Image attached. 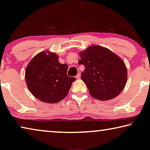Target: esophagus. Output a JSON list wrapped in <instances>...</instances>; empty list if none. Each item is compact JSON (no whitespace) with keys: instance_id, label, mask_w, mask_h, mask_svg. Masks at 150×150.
Returning <instances> with one entry per match:
<instances>
[{"instance_id":"obj_1","label":"esophagus","mask_w":150,"mask_h":150,"mask_svg":"<svg viewBox=\"0 0 150 150\" xmlns=\"http://www.w3.org/2000/svg\"><path fill=\"white\" fill-rule=\"evenodd\" d=\"M80 77H81V74H80V73H78V74H77V75H76V78H77V79H79Z\"/></svg>"}]
</instances>
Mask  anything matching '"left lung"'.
Listing matches in <instances>:
<instances>
[{"label":"left lung","mask_w":150,"mask_h":150,"mask_svg":"<svg viewBox=\"0 0 150 150\" xmlns=\"http://www.w3.org/2000/svg\"><path fill=\"white\" fill-rule=\"evenodd\" d=\"M79 64L85 66L81 73L93 98L108 100L117 96L125 87L127 69L120 57L107 48L92 45L81 52Z\"/></svg>","instance_id":"left-lung-1"}]
</instances>
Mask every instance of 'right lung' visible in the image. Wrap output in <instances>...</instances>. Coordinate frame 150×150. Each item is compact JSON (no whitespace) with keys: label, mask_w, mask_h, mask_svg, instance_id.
<instances>
[{"label":"right lung","mask_w":150,"mask_h":150,"mask_svg":"<svg viewBox=\"0 0 150 150\" xmlns=\"http://www.w3.org/2000/svg\"><path fill=\"white\" fill-rule=\"evenodd\" d=\"M67 65L60 63L59 57L55 53L40 52L26 67L27 87L30 93L42 102H59L67 95L72 83L76 79L67 75Z\"/></svg>","instance_id":"add662e5"}]
</instances>
